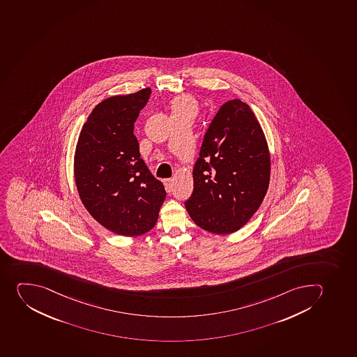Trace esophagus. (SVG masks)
I'll use <instances>...</instances> for the list:
<instances>
[{
	"label": "esophagus",
	"instance_id": "1",
	"mask_svg": "<svg viewBox=\"0 0 357 357\" xmlns=\"http://www.w3.org/2000/svg\"><path fill=\"white\" fill-rule=\"evenodd\" d=\"M172 183H174V179H164V185H165V188H167V192H171L172 190Z\"/></svg>",
	"mask_w": 357,
	"mask_h": 357
}]
</instances>
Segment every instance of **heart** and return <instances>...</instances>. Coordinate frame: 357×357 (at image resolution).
Segmentation results:
<instances>
[{"mask_svg": "<svg viewBox=\"0 0 357 357\" xmlns=\"http://www.w3.org/2000/svg\"><path fill=\"white\" fill-rule=\"evenodd\" d=\"M195 108H197L195 102L188 96H178L174 98L172 105H171L172 114H179V112H188V110L195 112Z\"/></svg>", "mask_w": 357, "mask_h": 357, "instance_id": "1", "label": "heart"}]
</instances>
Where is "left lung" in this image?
Wrapping results in <instances>:
<instances>
[{
	"label": "left lung",
	"mask_w": 357,
	"mask_h": 357,
	"mask_svg": "<svg viewBox=\"0 0 357 357\" xmlns=\"http://www.w3.org/2000/svg\"><path fill=\"white\" fill-rule=\"evenodd\" d=\"M270 167L268 144L250 107L238 98L225 102L203 137L187 213L208 232H236L261 206Z\"/></svg>",
	"instance_id": "left-lung-1"
}]
</instances>
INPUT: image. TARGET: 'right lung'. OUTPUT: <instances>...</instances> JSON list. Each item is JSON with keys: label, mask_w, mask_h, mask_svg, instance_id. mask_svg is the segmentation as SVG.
<instances>
[{"label": "right lung", "mask_w": 357, "mask_h": 357, "mask_svg": "<svg viewBox=\"0 0 357 357\" xmlns=\"http://www.w3.org/2000/svg\"><path fill=\"white\" fill-rule=\"evenodd\" d=\"M151 93L147 87L98 103L75 147L79 197L96 222L119 236H141L153 229L167 197L163 183L140 158L133 133Z\"/></svg>", "instance_id": "1"}]
</instances>
